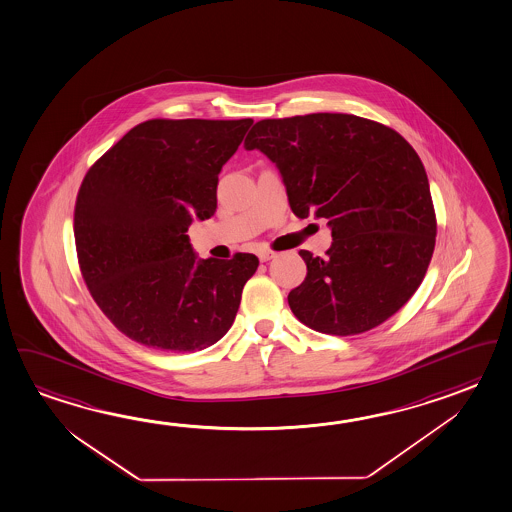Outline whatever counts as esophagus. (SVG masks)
Returning a JSON list of instances; mask_svg holds the SVG:
<instances>
[{
	"mask_svg": "<svg viewBox=\"0 0 512 512\" xmlns=\"http://www.w3.org/2000/svg\"><path fill=\"white\" fill-rule=\"evenodd\" d=\"M258 256H260L261 261H269L272 260V258H276V252L271 251V249H261V251L258 252Z\"/></svg>",
	"mask_w": 512,
	"mask_h": 512,
	"instance_id": "esophagus-1",
	"label": "esophagus"
}]
</instances>
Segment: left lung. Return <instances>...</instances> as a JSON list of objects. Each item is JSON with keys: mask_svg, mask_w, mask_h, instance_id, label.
<instances>
[{"mask_svg": "<svg viewBox=\"0 0 512 512\" xmlns=\"http://www.w3.org/2000/svg\"><path fill=\"white\" fill-rule=\"evenodd\" d=\"M280 169L298 218L329 220L325 256L300 251L307 276L289 292L314 331L354 336L389 320L429 269L436 212L420 156L401 134L354 114L261 120L245 138Z\"/></svg>", "mask_w": 512, "mask_h": 512, "instance_id": "8db88e82", "label": "left lung"}]
</instances>
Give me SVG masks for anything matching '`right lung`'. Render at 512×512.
<instances>
[{"instance_id": "right-lung-1", "label": "right lung", "mask_w": 512, "mask_h": 512, "mask_svg": "<svg viewBox=\"0 0 512 512\" xmlns=\"http://www.w3.org/2000/svg\"><path fill=\"white\" fill-rule=\"evenodd\" d=\"M247 120H147L94 161L74 207L81 276L127 338L167 352L207 349L231 329L254 254L196 261L185 232L216 212L218 174Z\"/></svg>"}]
</instances>
